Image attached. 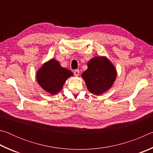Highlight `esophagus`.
Listing matches in <instances>:
<instances>
[{
  "label": "esophagus",
  "mask_w": 153,
  "mask_h": 153,
  "mask_svg": "<svg viewBox=\"0 0 153 153\" xmlns=\"http://www.w3.org/2000/svg\"><path fill=\"white\" fill-rule=\"evenodd\" d=\"M74 73L75 76H78L79 74V69H76V70L74 71Z\"/></svg>",
  "instance_id": "34e87169"
}]
</instances>
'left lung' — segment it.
<instances>
[{
  "label": "left lung",
  "instance_id": "left-lung-1",
  "mask_svg": "<svg viewBox=\"0 0 153 153\" xmlns=\"http://www.w3.org/2000/svg\"><path fill=\"white\" fill-rule=\"evenodd\" d=\"M82 77L90 92L100 95L113 86L117 71L107 57L97 56L88 61V69L82 74Z\"/></svg>",
  "mask_w": 153,
  "mask_h": 153
}]
</instances>
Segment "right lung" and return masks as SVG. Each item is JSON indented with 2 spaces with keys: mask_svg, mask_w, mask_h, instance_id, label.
<instances>
[{
  "mask_svg": "<svg viewBox=\"0 0 153 153\" xmlns=\"http://www.w3.org/2000/svg\"><path fill=\"white\" fill-rule=\"evenodd\" d=\"M69 69L62 67L55 59H51L38 71L36 79L38 84L51 94L60 92L67 78L73 76Z\"/></svg>",
  "mask_w": 153,
  "mask_h": 153,
  "instance_id": "add662e5",
  "label": "right lung"
}]
</instances>
